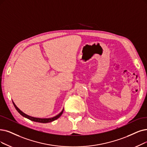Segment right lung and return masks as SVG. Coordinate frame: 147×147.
<instances>
[{"label": "right lung", "mask_w": 147, "mask_h": 147, "mask_svg": "<svg viewBox=\"0 0 147 147\" xmlns=\"http://www.w3.org/2000/svg\"><path fill=\"white\" fill-rule=\"evenodd\" d=\"M13 103L14 105V107L16 108V109L17 110V111H18V112L22 115L23 116V117H25V118H26L27 119L31 120V121H34V122H40V123H48V122H51L52 121H54L55 120H56L57 119H58V118H60V117L61 116V115H62L63 112V110L64 109L61 111V112L57 115V116L53 117V118H34V117H32V116H29L25 113H24L23 112V111H22L18 107H17L16 104L14 103V102L13 101Z\"/></svg>", "instance_id": "add662e5"}]
</instances>
